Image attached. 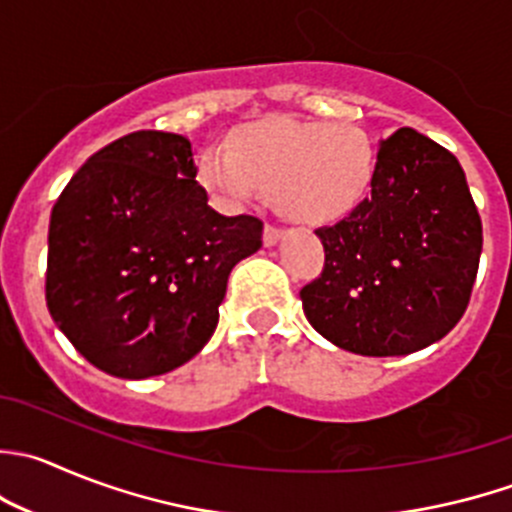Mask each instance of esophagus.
<instances>
[{
  "label": "esophagus",
  "instance_id": "1",
  "mask_svg": "<svg viewBox=\"0 0 512 512\" xmlns=\"http://www.w3.org/2000/svg\"><path fill=\"white\" fill-rule=\"evenodd\" d=\"M282 240V230L280 227H275V225H265V232H262V242H265L267 247H272V245H277V242Z\"/></svg>",
  "mask_w": 512,
  "mask_h": 512
}]
</instances>
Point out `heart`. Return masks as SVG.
<instances>
[{"label": "heart", "instance_id": "1", "mask_svg": "<svg viewBox=\"0 0 512 512\" xmlns=\"http://www.w3.org/2000/svg\"><path fill=\"white\" fill-rule=\"evenodd\" d=\"M375 172L370 140L352 124L265 122L247 127L230 150L215 147L200 167L207 190L227 207L275 192L282 215L302 225L345 217L365 197Z\"/></svg>", "mask_w": 512, "mask_h": 512}]
</instances>
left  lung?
Here are the masks:
<instances>
[{"label":"left lung","instance_id":"1","mask_svg":"<svg viewBox=\"0 0 512 512\" xmlns=\"http://www.w3.org/2000/svg\"><path fill=\"white\" fill-rule=\"evenodd\" d=\"M370 187L345 220L315 230L325 267L300 290L302 310L342 350L410 355L463 317L483 225L455 155L410 127L377 145Z\"/></svg>","mask_w":512,"mask_h":512}]
</instances>
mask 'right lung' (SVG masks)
Wrapping results in <instances>:
<instances>
[{
	"mask_svg": "<svg viewBox=\"0 0 512 512\" xmlns=\"http://www.w3.org/2000/svg\"><path fill=\"white\" fill-rule=\"evenodd\" d=\"M187 137L142 130L94 152L52 207L47 307L84 360L165 375L215 332L232 267L262 222L207 205Z\"/></svg>",
	"mask_w": 512,
	"mask_h": 512,
	"instance_id": "add662e5",
	"label": "right lung"
}]
</instances>
